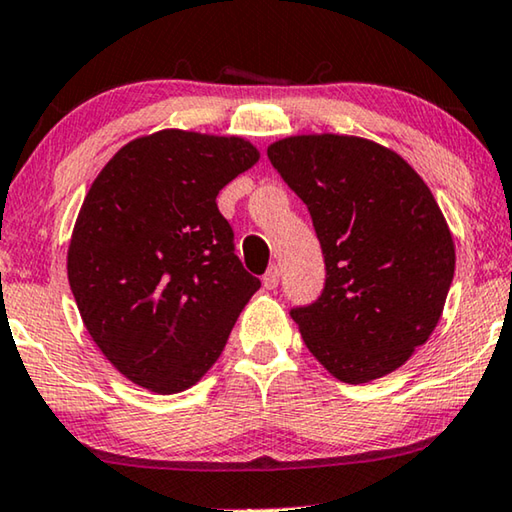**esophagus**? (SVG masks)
Segmentation results:
<instances>
[{
  "mask_svg": "<svg viewBox=\"0 0 512 512\" xmlns=\"http://www.w3.org/2000/svg\"><path fill=\"white\" fill-rule=\"evenodd\" d=\"M262 282H264L266 289H275V287H278V285H280V269H278V266H271V269L264 273Z\"/></svg>",
  "mask_w": 512,
  "mask_h": 512,
  "instance_id": "34e87169",
  "label": "esophagus"
}]
</instances>
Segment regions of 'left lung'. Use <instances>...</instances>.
<instances>
[{
    "instance_id": "1",
    "label": "left lung",
    "mask_w": 512,
    "mask_h": 512,
    "mask_svg": "<svg viewBox=\"0 0 512 512\" xmlns=\"http://www.w3.org/2000/svg\"><path fill=\"white\" fill-rule=\"evenodd\" d=\"M269 159L305 202L326 285L291 319L310 353L348 385L383 378L426 344L449 294L456 248L408 161L339 134L289 136Z\"/></svg>"
}]
</instances>
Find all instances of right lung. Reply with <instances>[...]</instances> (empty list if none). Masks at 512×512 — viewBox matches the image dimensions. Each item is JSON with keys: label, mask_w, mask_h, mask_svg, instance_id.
I'll return each instance as SVG.
<instances>
[{"label": "right lung", "mask_w": 512, "mask_h": 512, "mask_svg": "<svg viewBox=\"0 0 512 512\" xmlns=\"http://www.w3.org/2000/svg\"><path fill=\"white\" fill-rule=\"evenodd\" d=\"M257 159L239 136L161 129L120 148L88 189L70 289L88 335L132 383L157 394L196 385L262 285L216 205Z\"/></svg>", "instance_id": "right-lung-1"}]
</instances>
